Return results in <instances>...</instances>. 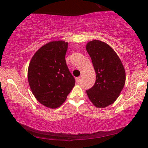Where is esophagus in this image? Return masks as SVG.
Instances as JSON below:
<instances>
[{
	"label": "esophagus",
	"mask_w": 148,
	"mask_h": 148,
	"mask_svg": "<svg viewBox=\"0 0 148 148\" xmlns=\"http://www.w3.org/2000/svg\"><path fill=\"white\" fill-rule=\"evenodd\" d=\"M80 81H81V77H78L76 78V82L77 83V84H79V83L80 82Z\"/></svg>",
	"instance_id": "obj_1"
}]
</instances>
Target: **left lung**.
Segmentation results:
<instances>
[{
  "instance_id": "8db88e82",
  "label": "left lung",
  "mask_w": 148,
  "mask_h": 148,
  "mask_svg": "<svg viewBox=\"0 0 148 148\" xmlns=\"http://www.w3.org/2000/svg\"><path fill=\"white\" fill-rule=\"evenodd\" d=\"M86 50L96 75L95 84L86 93L95 106L105 108L114 102L125 86V68L114 50L104 42H89Z\"/></svg>"
}]
</instances>
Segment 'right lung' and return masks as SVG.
Wrapping results in <instances>:
<instances>
[{
    "instance_id": "add662e5",
    "label": "right lung",
    "mask_w": 148,
    "mask_h": 148,
    "mask_svg": "<svg viewBox=\"0 0 148 148\" xmlns=\"http://www.w3.org/2000/svg\"><path fill=\"white\" fill-rule=\"evenodd\" d=\"M68 42L52 41L38 49L29 62L28 82L40 104L57 108L64 102L75 84L66 65Z\"/></svg>"
}]
</instances>
